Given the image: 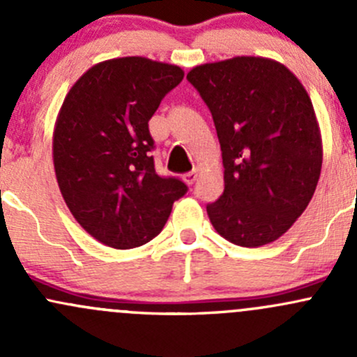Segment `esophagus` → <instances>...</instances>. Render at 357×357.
Segmentation results:
<instances>
[{
  "label": "esophagus",
  "instance_id": "1",
  "mask_svg": "<svg viewBox=\"0 0 357 357\" xmlns=\"http://www.w3.org/2000/svg\"><path fill=\"white\" fill-rule=\"evenodd\" d=\"M197 176H199V172H197V169H193V171L183 174V181H185L186 185H193V183L197 181Z\"/></svg>",
  "mask_w": 357,
  "mask_h": 357
}]
</instances>
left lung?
<instances>
[{"label": "left lung", "instance_id": "obj_1", "mask_svg": "<svg viewBox=\"0 0 357 357\" xmlns=\"http://www.w3.org/2000/svg\"><path fill=\"white\" fill-rule=\"evenodd\" d=\"M211 110L225 192L207 214L240 247L278 240L305 211L321 174V132L304 86L283 63L235 56L186 75Z\"/></svg>", "mask_w": 357, "mask_h": 357}]
</instances>
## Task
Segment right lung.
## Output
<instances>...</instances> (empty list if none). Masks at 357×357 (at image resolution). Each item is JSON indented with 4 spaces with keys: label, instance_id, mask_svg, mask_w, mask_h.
Returning <instances> with one entry per match:
<instances>
[{
    "label": "right lung",
    "instance_id": "obj_1",
    "mask_svg": "<svg viewBox=\"0 0 357 357\" xmlns=\"http://www.w3.org/2000/svg\"><path fill=\"white\" fill-rule=\"evenodd\" d=\"M171 63L124 56L75 81L53 131L56 181L75 221L119 250L155 238L188 186L153 165L149 121L183 81Z\"/></svg>",
    "mask_w": 357,
    "mask_h": 357
}]
</instances>
